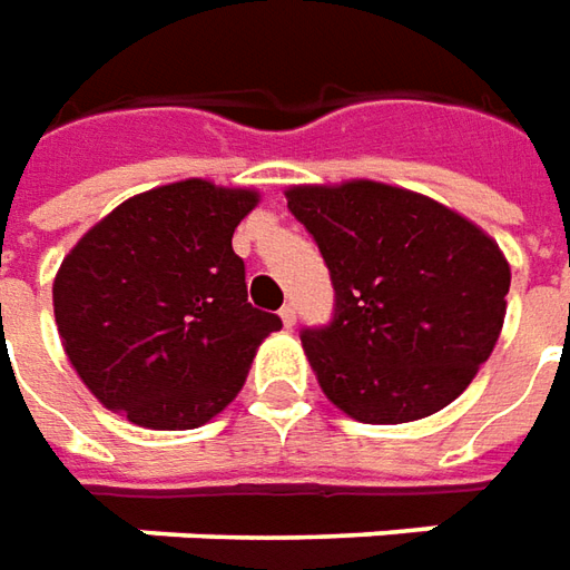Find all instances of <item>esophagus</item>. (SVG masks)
<instances>
[{
    "instance_id": "esophagus-1",
    "label": "esophagus",
    "mask_w": 570,
    "mask_h": 570,
    "mask_svg": "<svg viewBox=\"0 0 570 570\" xmlns=\"http://www.w3.org/2000/svg\"><path fill=\"white\" fill-rule=\"evenodd\" d=\"M278 316H282L285 328H292V325L297 323V309H294V304H285V307L278 309Z\"/></svg>"
}]
</instances>
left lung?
Listing matches in <instances>:
<instances>
[{"mask_svg": "<svg viewBox=\"0 0 570 570\" xmlns=\"http://www.w3.org/2000/svg\"><path fill=\"white\" fill-rule=\"evenodd\" d=\"M285 198L335 288L332 323L301 332L325 397L366 425L453 403L505 320L512 273L497 242L425 195L368 179Z\"/></svg>", "mask_w": 570, "mask_h": 570, "instance_id": "obj_1", "label": "left lung"}]
</instances>
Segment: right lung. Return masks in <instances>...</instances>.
I'll return each mask as SVG.
<instances>
[{
    "label": "right lung",
    "instance_id": "add662e5",
    "mask_svg": "<svg viewBox=\"0 0 570 570\" xmlns=\"http://www.w3.org/2000/svg\"><path fill=\"white\" fill-rule=\"evenodd\" d=\"M250 188L186 179L136 195L82 235L58 276V335L82 384L111 412L186 431L226 410L276 313L247 304L235 226Z\"/></svg>",
    "mask_w": 570,
    "mask_h": 570
}]
</instances>
